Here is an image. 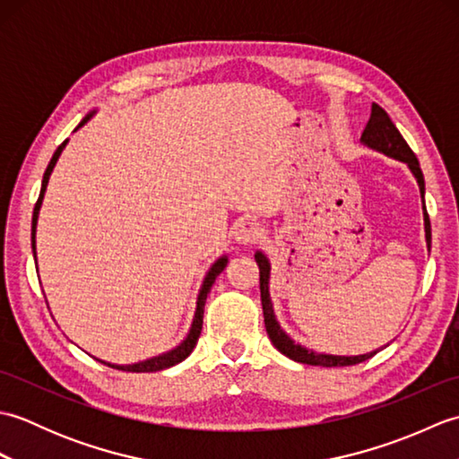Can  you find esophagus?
<instances>
[{
  "label": "esophagus",
  "instance_id": "1",
  "mask_svg": "<svg viewBox=\"0 0 459 459\" xmlns=\"http://www.w3.org/2000/svg\"><path fill=\"white\" fill-rule=\"evenodd\" d=\"M262 237V229L256 222H242L240 227L235 232V238L240 242V245H255V242Z\"/></svg>",
  "mask_w": 459,
  "mask_h": 459
}]
</instances>
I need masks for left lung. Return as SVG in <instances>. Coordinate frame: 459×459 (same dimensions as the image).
<instances>
[{"instance_id": "8db88e82", "label": "left lung", "mask_w": 459, "mask_h": 459, "mask_svg": "<svg viewBox=\"0 0 459 459\" xmlns=\"http://www.w3.org/2000/svg\"><path fill=\"white\" fill-rule=\"evenodd\" d=\"M360 142L368 148L383 152L391 158L408 163V168L414 173V178L418 181V187H420L422 195V203H424V175L420 169V163H418L414 152L411 150V145L406 143V140L401 135V132L396 130V126L393 124L391 116H388L378 104H373L370 108V118L365 126L363 135H360ZM424 227H426V242L428 248H430L432 242V232H430V219H428V212L424 211ZM258 268H260V298H262V311H264V325L268 331V337L274 347L290 357L291 360H298V363L304 365H316V367H347V365H357L360 360H367L373 357L375 353H367V355H357V357H339V355H324V353H316V351H309L306 347H301L294 343L281 327L278 325L274 309H272V301L268 294V278H270V264L268 258L262 255V252H256L255 255Z\"/></svg>"}]
</instances>
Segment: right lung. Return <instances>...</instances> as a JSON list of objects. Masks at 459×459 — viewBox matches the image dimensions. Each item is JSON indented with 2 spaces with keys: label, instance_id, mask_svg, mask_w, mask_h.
Returning a JSON list of instances; mask_svg holds the SVG:
<instances>
[{
  "label": "right lung",
  "instance_id": "right-lung-1",
  "mask_svg": "<svg viewBox=\"0 0 459 459\" xmlns=\"http://www.w3.org/2000/svg\"><path fill=\"white\" fill-rule=\"evenodd\" d=\"M92 114L86 116V118H82V122L79 124V128L82 124L89 122ZM76 128V130H79ZM66 145V142H63L61 145H58L56 152L53 153L51 161H48L47 169H45V175H43V183H41V193H39V199L35 203V209H33V222H31V247H33V255H35V229H37V217H39V209H41V203H43V197H45V189H47V183H48V178H51V171L55 168V163L58 160V155H61L63 148ZM224 266H227V256L219 258L217 262H214L212 268L209 270L207 278H204L203 281V288H201V294H199V299H197V311H195V319H193V325H191V331L189 335L185 337L183 343L179 347H175L173 351H169V353H163L160 357H153V359H148V360H142V363H135V365H110V363H102L108 365L112 368H118V370H128V373H153V370H163V368H169L173 365L181 363L183 359H187L191 355L193 347L197 345V339L201 335V329H203V314H204V301H207V296L209 291L214 284V280H217V276L221 274V272L224 270Z\"/></svg>",
  "mask_w": 459,
  "mask_h": 459
}]
</instances>
